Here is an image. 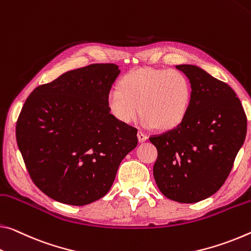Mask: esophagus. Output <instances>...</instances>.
Returning a JSON list of instances; mask_svg holds the SVG:
<instances>
[{
    "instance_id": "obj_1",
    "label": "esophagus",
    "mask_w": 251,
    "mask_h": 251,
    "mask_svg": "<svg viewBox=\"0 0 251 251\" xmlns=\"http://www.w3.org/2000/svg\"><path fill=\"white\" fill-rule=\"evenodd\" d=\"M137 137H138V141H140L141 143H143V142H145L146 140H147V135L146 134H144L143 132H138L137 133Z\"/></svg>"
}]
</instances>
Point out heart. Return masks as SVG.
Listing matches in <instances>:
<instances>
[{"instance_id":"heart-1","label":"heart","mask_w":251,"mask_h":251,"mask_svg":"<svg viewBox=\"0 0 251 251\" xmlns=\"http://www.w3.org/2000/svg\"><path fill=\"white\" fill-rule=\"evenodd\" d=\"M192 97L191 81L181 71L140 68L123 75L118 88L108 94L107 107L122 124H133L141 111L146 127L168 132L188 116Z\"/></svg>"}]
</instances>
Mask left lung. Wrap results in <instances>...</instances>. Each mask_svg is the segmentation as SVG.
Returning a JSON list of instances; mask_svg holds the SVG:
<instances>
[{
    "label": "left lung",
    "instance_id": "1",
    "mask_svg": "<svg viewBox=\"0 0 251 251\" xmlns=\"http://www.w3.org/2000/svg\"><path fill=\"white\" fill-rule=\"evenodd\" d=\"M193 88L182 124L150 141L157 149L155 182L171 200L194 203L224 185L247 133L240 99L226 82L192 65H178Z\"/></svg>",
    "mask_w": 251,
    "mask_h": 251
}]
</instances>
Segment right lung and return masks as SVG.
<instances>
[{"instance_id": "obj_1", "label": "right lung", "mask_w": 251, "mask_h": 251, "mask_svg": "<svg viewBox=\"0 0 251 251\" xmlns=\"http://www.w3.org/2000/svg\"><path fill=\"white\" fill-rule=\"evenodd\" d=\"M114 63L70 70L35 88L17 122V142L35 185L53 200L86 205L108 192L136 147L137 129L115 119L107 97Z\"/></svg>"}]
</instances>
